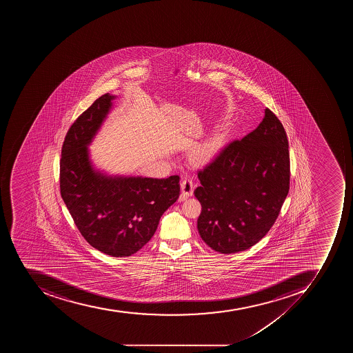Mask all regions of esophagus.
Segmentation results:
<instances>
[{
  "instance_id": "esophagus-1",
  "label": "esophagus",
  "mask_w": 353,
  "mask_h": 353,
  "mask_svg": "<svg viewBox=\"0 0 353 353\" xmlns=\"http://www.w3.org/2000/svg\"><path fill=\"white\" fill-rule=\"evenodd\" d=\"M181 190H182V195H181V200H185L186 197L192 196L193 191H194V183L191 179L185 178L181 182Z\"/></svg>"
}]
</instances>
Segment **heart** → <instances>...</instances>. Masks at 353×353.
<instances>
[{
  "instance_id": "heart-1",
  "label": "heart",
  "mask_w": 353,
  "mask_h": 353,
  "mask_svg": "<svg viewBox=\"0 0 353 353\" xmlns=\"http://www.w3.org/2000/svg\"><path fill=\"white\" fill-rule=\"evenodd\" d=\"M224 132H216L212 134L208 139L200 145H195L191 151V160L194 163H205L210 161L224 145Z\"/></svg>"
}]
</instances>
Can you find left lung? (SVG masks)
<instances>
[{"label": "left lung", "instance_id": "obj_1", "mask_svg": "<svg viewBox=\"0 0 353 353\" xmlns=\"http://www.w3.org/2000/svg\"><path fill=\"white\" fill-rule=\"evenodd\" d=\"M288 147L283 123L266 108L255 130L225 145L199 171L197 230L212 250L239 253L268 233L288 194Z\"/></svg>", "mask_w": 353, "mask_h": 353}]
</instances>
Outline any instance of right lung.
<instances>
[{
  "instance_id": "obj_1",
  "label": "right lung",
  "mask_w": 353,
  "mask_h": 353,
  "mask_svg": "<svg viewBox=\"0 0 353 353\" xmlns=\"http://www.w3.org/2000/svg\"><path fill=\"white\" fill-rule=\"evenodd\" d=\"M114 96L94 100L70 125L61 147V195L78 230L92 248L112 257L141 250L156 233L162 214L178 200L180 176H107L89 161L92 142Z\"/></svg>"
}]
</instances>
